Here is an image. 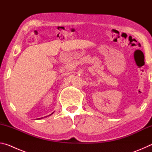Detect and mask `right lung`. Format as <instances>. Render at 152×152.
<instances>
[{
  "instance_id": "add662e5",
  "label": "right lung",
  "mask_w": 152,
  "mask_h": 152,
  "mask_svg": "<svg viewBox=\"0 0 152 152\" xmlns=\"http://www.w3.org/2000/svg\"><path fill=\"white\" fill-rule=\"evenodd\" d=\"M51 114H53V113H51ZM42 118H43V117H42ZM42 118H39V119H42Z\"/></svg>"
}]
</instances>
